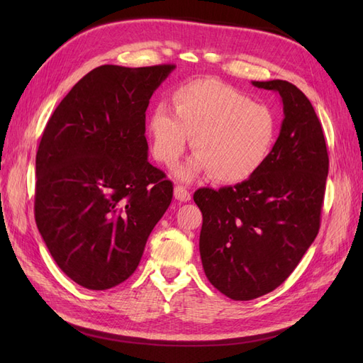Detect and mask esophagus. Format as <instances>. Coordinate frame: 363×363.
I'll return each mask as SVG.
<instances>
[{"mask_svg":"<svg viewBox=\"0 0 363 363\" xmlns=\"http://www.w3.org/2000/svg\"><path fill=\"white\" fill-rule=\"evenodd\" d=\"M174 199L180 201V203H186V201L191 200V194H189L188 189L183 188V186H175V188H174Z\"/></svg>","mask_w":363,"mask_h":363,"instance_id":"1","label":"esophagus"}]
</instances>
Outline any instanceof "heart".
<instances>
[{"mask_svg":"<svg viewBox=\"0 0 363 363\" xmlns=\"http://www.w3.org/2000/svg\"><path fill=\"white\" fill-rule=\"evenodd\" d=\"M172 108L159 104L147 130L152 155L167 167L182 157L194 136L199 151L174 171L182 182L211 172L221 183L248 180L276 145V113L223 82L206 79L179 86Z\"/></svg>","mask_w":363,"mask_h":363,"instance_id":"b5f03b06","label":"heart"}]
</instances>
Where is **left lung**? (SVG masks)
I'll list each match as a JSON object with an SVG mask.
<instances>
[{
  "mask_svg": "<svg viewBox=\"0 0 363 363\" xmlns=\"http://www.w3.org/2000/svg\"><path fill=\"white\" fill-rule=\"evenodd\" d=\"M251 83L281 98L276 145L248 180L194 194L206 277L238 301L274 291L298 265L320 230L328 174L324 133L307 96L284 80Z\"/></svg>",
  "mask_w": 363,
  "mask_h": 363,
  "instance_id": "1",
  "label": "left lung"
}]
</instances>
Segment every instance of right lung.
<instances>
[{"instance_id": "right-lung-1", "label": "right lung", "mask_w": 363, "mask_h": 363, "mask_svg": "<svg viewBox=\"0 0 363 363\" xmlns=\"http://www.w3.org/2000/svg\"><path fill=\"white\" fill-rule=\"evenodd\" d=\"M174 65H103L51 115L36 155L35 216L52 259L92 291L139 265L172 200V183L148 162L145 112Z\"/></svg>"}]
</instances>
